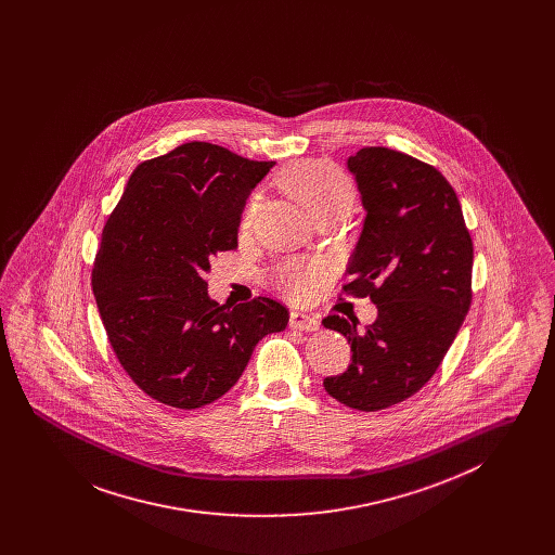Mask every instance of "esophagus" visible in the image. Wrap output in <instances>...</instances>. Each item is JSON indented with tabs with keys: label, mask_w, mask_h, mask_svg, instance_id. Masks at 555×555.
Listing matches in <instances>:
<instances>
[{
	"label": "esophagus",
	"mask_w": 555,
	"mask_h": 555,
	"mask_svg": "<svg viewBox=\"0 0 555 555\" xmlns=\"http://www.w3.org/2000/svg\"><path fill=\"white\" fill-rule=\"evenodd\" d=\"M289 326L295 331H318L320 328V322L317 317H310V314H304V312H291L289 314Z\"/></svg>",
	"instance_id": "esophagus-1"
}]
</instances>
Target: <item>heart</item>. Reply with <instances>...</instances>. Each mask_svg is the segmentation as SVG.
<instances>
[{"label":"heart","instance_id":"1","mask_svg":"<svg viewBox=\"0 0 555 555\" xmlns=\"http://www.w3.org/2000/svg\"><path fill=\"white\" fill-rule=\"evenodd\" d=\"M283 185L308 210L312 218L333 211L349 210L353 204V186L341 170L322 162H297L283 172ZM260 210V193H254L241 214V231H249ZM328 270L320 262L285 260L274 266L268 281L281 295L293 301L310 299L326 281Z\"/></svg>","mask_w":555,"mask_h":555}]
</instances>
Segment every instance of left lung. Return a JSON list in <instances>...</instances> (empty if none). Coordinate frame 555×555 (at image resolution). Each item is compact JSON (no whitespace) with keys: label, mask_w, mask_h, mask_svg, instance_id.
Instances as JSON below:
<instances>
[{"label":"left lung","mask_w":555,"mask_h":555,"mask_svg":"<svg viewBox=\"0 0 555 555\" xmlns=\"http://www.w3.org/2000/svg\"><path fill=\"white\" fill-rule=\"evenodd\" d=\"M366 220L345 293L370 297L378 317L322 324L351 344V364L324 378L347 408L378 412L418 393L441 366L473 301V238L460 199L430 164L389 147L347 159Z\"/></svg>","instance_id":"left-lung-1"}]
</instances>
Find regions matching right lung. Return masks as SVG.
<instances>
[{"label":"right lung","instance_id":"right-lung-1","mask_svg":"<svg viewBox=\"0 0 555 555\" xmlns=\"http://www.w3.org/2000/svg\"><path fill=\"white\" fill-rule=\"evenodd\" d=\"M274 162L191 141L145 159L107 218L91 285L107 341L132 383L195 410L224 396L254 347L289 322L270 297L235 308L210 299L211 260L237 247L245 199Z\"/></svg>","mask_w":555,"mask_h":555}]
</instances>
